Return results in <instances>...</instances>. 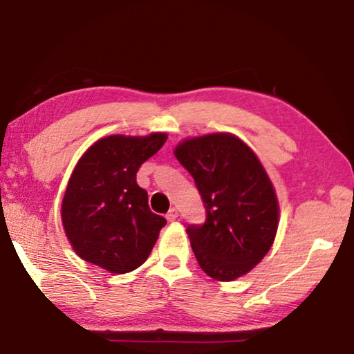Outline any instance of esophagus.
I'll use <instances>...</instances> for the list:
<instances>
[{
    "instance_id": "esophagus-1",
    "label": "esophagus",
    "mask_w": 354,
    "mask_h": 354,
    "mask_svg": "<svg viewBox=\"0 0 354 354\" xmlns=\"http://www.w3.org/2000/svg\"><path fill=\"white\" fill-rule=\"evenodd\" d=\"M178 217V211L176 209V207H172V209H169V212L166 214V219L169 222H174Z\"/></svg>"
}]
</instances>
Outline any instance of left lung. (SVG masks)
<instances>
[{"mask_svg":"<svg viewBox=\"0 0 354 354\" xmlns=\"http://www.w3.org/2000/svg\"><path fill=\"white\" fill-rule=\"evenodd\" d=\"M174 154L206 207L205 224L187 227L200 268L219 282L248 274L268 254L279 227V200L259 158L225 132L182 140Z\"/></svg>","mask_w":354,"mask_h":354,"instance_id":"1","label":"left lung"}]
</instances>
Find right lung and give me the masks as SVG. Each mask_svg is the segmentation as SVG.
Segmentation results:
<instances>
[{"instance_id": "obj_1", "label": "right lung", "mask_w": 354, "mask_h": 354, "mask_svg": "<svg viewBox=\"0 0 354 354\" xmlns=\"http://www.w3.org/2000/svg\"><path fill=\"white\" fill-rule=\"evenodd\" d=\"M166 140L162 132L109 135L82 154L67 182L61 219L71 246L86 263L125 274L148 259L166 219L149 209L137 172Z\"/></svg>"}]
</instances>
